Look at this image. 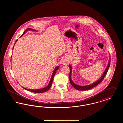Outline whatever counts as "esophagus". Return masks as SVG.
Returning a JSON list of instances; mask_svg holds the SVG:
<instances>
[{"instance_id": "obj_1", "label": "esophagus", "mask_w": 123, "mask_h": 123, "mask_svg": "<svg viewBox=\"0 0 123 123\" xmlns=\"http://www.w3.org/2000/svg\"><path fill=\"white\" fill-rule=\"evenodd\" d=\"M61 63L64 65H66L68 63V61L66 59H63L61 61Z\"/></svg>"}]
</instances>
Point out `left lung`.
Here are the masks:
<instances>
[{"label": "left lung", "instance_id": "1", "mask_svg": "<svg viewBox=\"0 0 123 123\" xmlns=\"http://www.w3.org/2000/svg\"><path fill=\"white\" fill-rule=\"evenodd\" d=\"M110 61H111V59H110V57L109 58V61H108V64L107 65V67L105 68V70L104 71L103 74H102V75L100 77L99 79L97 81L94 82V83H92L91 84L88 85H86V86H80V85H77L76 84H75L74 82L72 81V79H71L72 66L70 64H69V66L70 69L69 78H70V81L71 84L72 85V86L74 88H76L77 90H88L90 89L94 88V87H95L98 84H99L100 82H101V81L103 80V79L105 77V75H106V73H107V72L108 71V69H109V68L110 67Z\"/></svg>", "mask_w": 123, "mask_h": 123}]
</instances>
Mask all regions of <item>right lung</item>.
<instances>
[{"label":"right lung","instance_id":"add662e5","mask_svg":"<svg viewBox=\"0 0 123 123\" xmlns=\"http://www.w3.org/2000/svg\"><path fill=\"white\" fill-rule=\"evenodd\" d=\"M29 30H31V31H37V30H35V29H31V28H29V29H26L25 30V31L24 32V33L22 34V35H21V36H20V37H21L22 36H23L24 35L27 31H29ZM18 40H17L16 41V42H15V43L14 44V45H15V44H16V42L18 41ZM14 46L13 47V49H14ZM12 57H11V59H12ZM11 61H12V60H11ZM59 66H56V68H55V69L54 70H53V74H52V76H51V79H50V81H49V83H48V85L46 86V87H45V88H40V89H28V88H24L23 87H22L23 88H24V89H25V90H28V91H30V92H34V93H43V92H46L50 88V87H51V85H52V82H53V77H54V76H55V73H56V71L58 70V69H59Z\"/></svg>","mask_w":123,"mask_h":123}]
</instances>
